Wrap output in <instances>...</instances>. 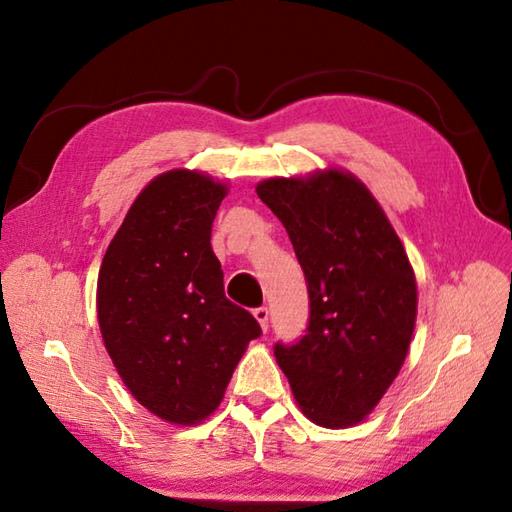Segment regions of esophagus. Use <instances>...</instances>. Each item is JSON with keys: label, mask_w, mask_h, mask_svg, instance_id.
Masks as SVG:
<instances>
[{"label": "esophagus", "mask_w": 512, "mask_h": 512, "mask_svg": "<svg viewBox=\"0 0 512 512\" xmlns=\"http://www.w3.org/2000/svg\"><path fill=\"white\" fill-rule=\"evenodd\" d=\"M253 317L257 319V323L262 325V330L266 332L268 330V308L266 306H259L253 310Z\"/></svg>", "instance_id": "obj_1"}]
</instances>
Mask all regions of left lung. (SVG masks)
I'll list each match as a JSON object with an SVG mask.
<instances>
[{
    "label": "left lung",
    "mask_w": 512,
    "mask_h": 512,
    "mask_svg": "<svg viewBox=\"0 0 512 512\" xmlns=\"http://www.w3.org/2000/svg\"><path fill=\"white\" fill-rule=\"evenodd\" d=\"M257 195L286 226L310 299L306 334L277 343V363L312 422L352 427L378 405L409 350L418 290L405 248L352 173L270 178Z\"/></svg>",
    "instance_id": "obj_1"
}]
</instances>
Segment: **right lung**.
Returning a JSON list of instances; mask_svg holds the SVG:
<instances>
[{
  "mask_svg": "<svg viewBox=\"0 0 512 512\" xmlns=\"http://www.w3.org/2000/svg\"><path fill=\"white\" fill-rule=\"evenodd\" d=\"M224 195L204 173H162L134 200L99 270L107 354L140 405L173 424L211 416L262 334L253 314L226 299L211 248Z\"/></svg>",
  "mask_w": 512,
  "mask_h": 512,
  "instance_id": "right-lung-1",
  "label": "right lung"
}]
</instances>
